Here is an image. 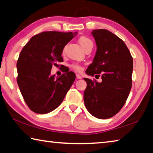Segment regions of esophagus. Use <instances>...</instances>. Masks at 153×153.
Here are the masks:
<instances>
[{
	"label": "esophagus",
	"instance_id": "1",
	"mask_svg": "<svg viewBox=\"0 0 153 153\" xmlns=\"http://www.w3.org/2000/svg\"><path fill=\"white\" fill-rule=\"evenodd\" d=\"M76 77L77 79H82V76L79 74H76Z\"/></svg>",
	"mask_w": 153,
	"mask_h": 153
}]
</instances>
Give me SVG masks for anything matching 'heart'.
<instances>
[{"mask_svg": "<svg viewBox=\"0 0 153 153\" xmlns=\"http://www.w3.org/2000/svg\"><path fill=\"white\" fill-rule=\"evenodd\" d=\"M78 42L84 50L89 46H93L92 41L90 40V38H88V37H86V36H82V37H80L79 38ZM63 52H64V50H63ZM71 67L74 69H75V70H76L77 71H81L82 70V67L80 65H79L78 64H72Z\"/></svg>", "mask_w": 153, "mask_h": 153, "instance_id": "b5f03b06", "label": "heart"}]
</instances>
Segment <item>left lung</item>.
<instances>
[{"mask_svg":"<svg viewBox=\"0 0 153 153\" xmlns=\"http://www.w3.org/2000/svg\"><path fill=\"white\" fill-rule=\"evenodd\" d=\"M97 52L86 69L88 76H100L101 82L84 78L87 110L98 119L112 117L123 107L131 88L133 59L123 41L107 30L92 31Z\"/></svg>","mask_w":153,"mask_h":153,"instance_id":"left-lung-1","label":"left lung"}]
</instances>
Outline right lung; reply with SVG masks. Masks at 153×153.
<instances>
[{"mask_svg": "<svg viewBox=\"0 0 153 153\" xmlns=\"http://www.w3.org/2000/svg\"><path fill=\"white\" fill-rule=\"evenodd\" d=\"M77 32H45L33 36L21 51L17 62V82L31 110L46 114L57 108L73 84L76 75L65 71L55 78L53 65L63 61L65 45Z\"/></svg>", "mask_w": 153, "mask_h": 153, "instance_id": "add662e5", "label": "right lung"}]
</instances>
